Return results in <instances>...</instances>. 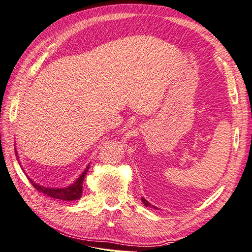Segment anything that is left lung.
Here are the masks:
<instances>
[{
	"label": "left lung",
	"instance_id": "1",
	"mask_svg": "<svg viewBox=\"0 0 252 252\" xmlns=\"http://www.w3.org/2000/svg\"><path fill=\"white\" fill-rule=\"evenodd\" d=\"M141 200H142V202H143V203H144V205L145 206H147V208H153V209H158V208H156V206L155 205H152L151 203H150V202L149 201H147L146 199H144V198H141Z\"/></svg>",
	"mask_w": 252,
	"mask_h": 252
}]
</instances>
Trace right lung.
Wrapping results in <instances>:
<instances>
[{
	"instance_id": "1",
	"label": "right lung",
	"mask_w": 252,
	"mask_h": 252,
	"mask_svg": "<svg viewBox=\"0 0 252 252\" xmlns=\"http://www.w3.org/2000/svg\"><path fill=\"white\" fill-rule=\"evenodd\" d=\"M15 154H16V158L21 165V161H19V157H18V153L15 149ZM22 167V166H21ZM88 168H90V165L86 166V168L84 169V171L81 174V176L78 178L71 184L70 186L64 187V188H52V187H44L34 182L32 179H31V177H28V175H26L28 177V179L31 180V182L32 184V186L36 188L38 191L42 192V193L47 194L48 196H51L53 199H59V200H63V201H75L81 199L82 196V192H83V181L84 178L88 171ZM22 170L25 172V170L22 168Z\"/></svg>"
}]
</instances>
